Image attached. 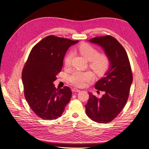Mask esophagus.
I'll list each match as a JSON object with an SVG mask.
<instances>
[{"label":"esophagus","mask_w":149,"mask_h":149,"mask_svg":"<svg viewBox=\"0 0 149 149\" xmlns=\"http://www.w3.org/2000/svg\"><path fill=\"white\" fill-rule=\"evenodd\" d=\"M72 92H80V90L78 89L77 88H73V89H72Z\"/></svg>","instance_id":"esophagus-1"}]
</instances>
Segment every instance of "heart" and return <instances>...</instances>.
Segmentation results:
<instances>
[{
  "label": "heart",
  "mask_w": 149,
  "mask_h": 149,
  "mask_svg": "<svg viewBox=\"0 0 149 149\" xmlns=\"http://www.w3.org/2000/svg\"><path fill=\"white\" fill-rule=\"evenodd\" d=\"M80 54L89 61V67L97 75H103L108 69L110 59L105 53H99L98 49L88 43L81 44L79 47ZM73 52L69 51L65 58V65L68 67L71 63ZM93 78L90 71H80L75 70L68 77L69 81L78 87H83Z\"/></svg>",
  "instance_id": "obj_1"
}]
</instances>
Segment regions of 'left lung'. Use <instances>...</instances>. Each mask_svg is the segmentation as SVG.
<instances>
[{"label": "left lung", "instance_id": "obj_1", "mask_svg": "<svg viewBox=\"0 0 149 149\" xmlns=\"http://www.w3.org/2000/svg\"><path fill=\"white\" fill-rule=\"evenodd\" d=\"M89 41L103 48L110 59V66L95 85L96 89L104 92V95L98 98L89 92L86 112L93 121L107 123L118 115L127 103L133 81L130 64L126 50L114 37H97Z\"/></svg>", "mask_w": 149, "mask_h": 149}]
</instances>
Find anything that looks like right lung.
I'll return each instance as SVG.
<instances>
[{"mask_svg":"<svg viewBox=\"0 0 149 149\" xmlns=\"http://www.w3.org/2000/svg\"><path fill=\"white\" fill-rule=\"evenodd\" d=\"M78 42L49 36L30 52L22 74L24 95L31 109L43 120L61 116L71 98L69 87L58 90L53 82L62 69L67 50Z\"/></svg>","mask_w":149,"mask_h":149,"instance_id":"1","label":"right lung"}]
</instances>
